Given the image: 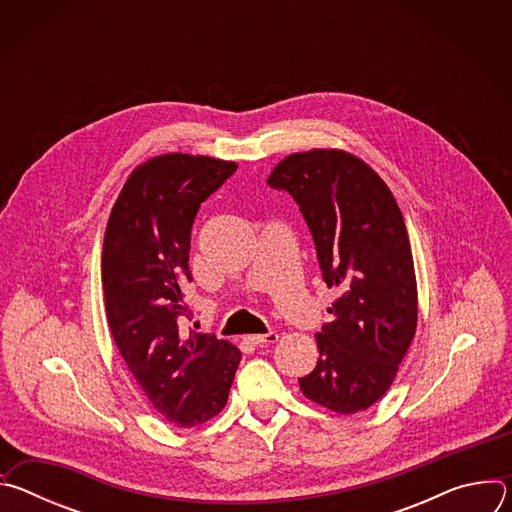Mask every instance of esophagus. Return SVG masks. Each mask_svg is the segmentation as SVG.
<instances>
[{
    "label": "esophagus",
    "mask_w": 512,
    "mask_h": 512,
    "mask_svg": "<svg viewBox=\"0 0 512 512\" xmlns=\"http://www.w3.org/2000/svg\"><path fill=\"white\" fill-rule=\"evenodd\" d=\"M247 340L251 342V344H275L277 340H279V334L277 332H267V334H249L247 336Z\"/></svg>",
    "instance_id": "1"
}]
</instances>
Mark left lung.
<instances>
[{
  "label": "left lung",
  "mask_w": 512,
  "mask_h": 512,
  "mask_svg": "<svg viewBox=\"0 0 512 512\" xmlns=\"http://www.w3.org/2000/svg\"><path fill=\"white\" fill-rule=\"evenodd\" d=\"M287 190L340 296L316 334L318 364L300 379L306 399L334 413L369 409L393 385L417 328V281L401 208L383 178L336 148L289 154L267 178Z\"/></svg>",
  "instance_id": "left-lung-1"
}]
</instances>
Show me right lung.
<instances>
[{
    "instance_id": "add662e5",
    "label": "right lung",
    "mask_w": 512,
    "mask_h": 512,
    "mask_svg": "<svg viewBox=\"0 0 512 512\" xmlns=\"http://www.w3.org/2000/svg\"><path fill=\"white\" fill-rule=\"evenodd\" d=\"M235 172V162L208 156L150 158L129 174L105 229L101 281L113 340L143 395L178 427L225 409L241 362L229 340L178 328L196 212Z\"/></svg>"
}]
</instances>
